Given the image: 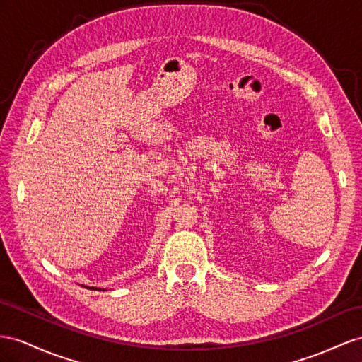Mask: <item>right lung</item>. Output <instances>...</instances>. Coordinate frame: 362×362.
I'll use <instances>...</instances> for the list:
<instances>
[{
	"label": "right lung",
	"mask_w": 362,
	"mask_h": 362,
	"mask_svg": "<svg viewBox=\"0 0 362 362\" xmlns=\"http://www.w3.org/2000/svg\"><path fill=\"white\" fill-rule=\"evenodd\" d=\"M91 289H95V287H91ZM102 291H107V289H102Z\"/></svg>",
	"instance_id": "obj_1"
}]
</instances>
